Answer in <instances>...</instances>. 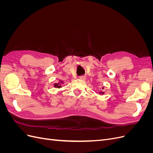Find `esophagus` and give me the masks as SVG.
Listing matches in <instances>:
<instances>
[{
  "mask_svg": "<svg viewBox=\"0 0 153 153\" xmlns=\"http://www.w3.org/2000/svg\"><path fill=\"white\" fill-rule=\"evenodd\" d=\"M85 76H79V79H80V80H85Z\"/></svg>",
  "mask_w": 153,
  "mask_h": 153,
  "instance_id": "esophagus-1",
  "label": "esophagus"
}]
</instances>
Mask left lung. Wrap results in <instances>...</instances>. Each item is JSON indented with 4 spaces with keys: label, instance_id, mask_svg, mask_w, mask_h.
Listing matches in <instances>:
<instances>
[{
    "label": "left lung",
    "instance_id": "left-lung-1",
    "mask_svg": "<svg viewBox=\"0 0 153 153\" xmlns=\"http://www.w3.org/2000/svg\"><path fill=\"white\" fill-rule=\"evenodd\" d=\"M101 89H104V87H103L102 88H101ZM104 93H105V92H103V91H100L99 92V94H100V95H103V94H104Z\"/></svg>",
    "mask_w": 153,
    "mask_h": 153
}]
</instances>
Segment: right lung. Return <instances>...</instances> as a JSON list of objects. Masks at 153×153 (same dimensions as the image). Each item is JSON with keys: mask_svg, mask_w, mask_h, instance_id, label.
I'll return each mask as SVG.
<instances>
[{"mask_svg": "<svg viewBox=\"0 0 153 153\" xmlns=\"http://www.w3.org/2000/svg\"><path fill=\"white\" fill-rule=\"evenodd\" d=\"M64 84L63 81H62L61 80H59L58 82H57L55 84H53V87L55 88H58V89H59V88L62 87V84Z\"/></svg>", "mask_w": 153, "mask_h": 153, "instance_id": "add662e5", "label": "right lung"}]
</instances>
